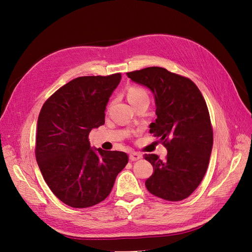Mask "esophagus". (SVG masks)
<instances>
[{
    "label": "esophagus",
    "mask_w": 252,
    "mask_h": 252,
    "mask_svg": "<svg viewBox=\"0 0 252 252\" xmlns=\"http://www.w3.org/2000/svg\"><path fill=\"white\" fill-rule=\"evenodd\" d=\"M142 158V155L139 154V152H135V151H132L130 152V155H129V159L130 161H138V159H140Z\"/></svg>",
    "instance_id": "obj_1"
}]
</instances>
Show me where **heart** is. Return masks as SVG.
<instances>
[{"label": "heart", "instance_id": "heart-1", "mask_svg": "<svg viewBox=\"0 0 252 252\" xmlns=\"http://www.w3.org/2000/svg\"><path fill=\"white\" fill-rule=\"evenodd\" d=\"M126 95H127L129 103H130L131 105L143 100V98H148V94H147L146 89H144L143 87L136 86V85H132L130 87H128Z\"/></svg>", "mask_w": 252, "mask_h": 252}]
</instances>
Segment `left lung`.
Instances as JSON below:
<instances>
[{"label": "left lung", "mask_w": 252, "mask_h": 252, "mask_svg": "<svg viewBox=\"0 0 252 252\" xmlns=\"http://www.w3.org/2000/svg\"><path fill=\"white\" fill-rule=\"evenodd\" d=\"M126 74L154 93L158 118L150 132L168 150L164 161L157 155L144 156L154 166L145 185L163 200H184L201 184L211 155L213 130L205 98L191 80L162 67Z\"/></svg>", "instance_id": "left-lung-1"}]
</instances>
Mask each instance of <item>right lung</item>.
I'll use <instances>...</instances> for the list:
<instances>
[{
	"instance_id": "add662e5",
	"label": "right lung",
	"mask_w": 252,
	"mask_h": 252,
	"mask_svg": "<svg viewBox=\"0 0 252 252\" xmlns=\"http://www.w3.org/2000/svg\"><path fill=\"white\" fill-rule=\"evenodd\" d=\"M121 73L68 82L44 103L37 119L35 158L59 200L73 208L104 201L128 163L123 151L90 148L89 132L104 125L105 109Z\"/></svg>"
}]
</instances>
